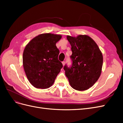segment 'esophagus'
I'll use <instances>...</instances> for the list:
<instances>
[{"label":"esophagus","mask_w":123,"mask_h":123,"mask_svg":"<svg viewBox=\"0 0 123 123\" xmlns=\"http://www.w3.org/2000/svg\"><path fill=\"white\" fill-rule=\"evenodd\" d=\"M62 65H63V66H64V65H65V62H62Z\"/></svg>","instance_id":"obj_1"}]
</instances>
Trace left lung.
<instances>
[{
  "label": "left lung",
  "instance_id": "obj_1",
  "mask_svg": "<svg viewBox=\"0 0 123 123\" xmlns=\"http://www.w3.org/2000/svg\"><path fill=\"white\" fill-rule=\"evenodd\" d=\"M71 46L72 66H64L65 75L72 88L78 91L89 89L98 80L102 72L103 57L94 40L87 35L67 36Z\"/></svg>",
  "mask_w": 123,
  "mask_h": 123
}]
</instances>
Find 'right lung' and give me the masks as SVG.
Masks as SVG:
<instances>
[{"label": "right lung", "instance_id": "right-lung-1", "mask_svg": "<svg viewBox=\"0 0 123 123\" xmlns=\"http://www.w3.org/2000/svg\"><path fill=\"white\" fill-rule=\"evenodd\" d=\"M62 36L43 33L33 38L26 45L23 56V66L29 82L36 88L52 86L62 67L58 60L59 51L56 46Z\"/></svg>", "mask_w": 123, "mask_h": 123}]
</instances>
